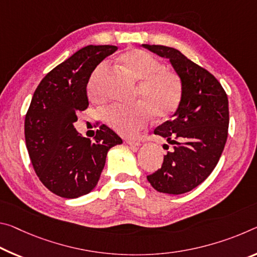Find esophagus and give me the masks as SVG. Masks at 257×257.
Returning <instances> with one entry per match:
<instances>
[{
    "instance_id": "1",
    "label": "esophagus",
    "mask_w": 257,
    "mask_h": 257,
    "mask_svg": "<svg viewBox=\"0 0 257 257\" xmlns=\"http://www.w3.org/2000/svg\"><path fill=\"white\" fill-rule=\"evenodd\" d=\"M125 143L130 146H135V148H138V146H141V142L135 141V140H125Z\"/></svg>"
}]
</instances>
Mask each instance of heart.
<instances>
[{"mask_svg": "<svg viewBox=\"0 0 257 257\" xmlns=\"http://www.w3.org/2000/svg\"><path fill=\"white\" fill-rule=\"evenodd\" d=\"M121 63L140 80L136 96L142 101L129 105H115L105 111L104 117L109 128L123 136H133L152 119L172 114L180 105L183 85L176 73L162 67L159 60L141 49H133L120 56ZM106 66L99 65L88 83V91L93 99L105 97L104 77Z\"/></svg>", "mask_w": 257, "mask_h": 257, "instance_id": "heart-1", "label": "heart"}]
</instances>
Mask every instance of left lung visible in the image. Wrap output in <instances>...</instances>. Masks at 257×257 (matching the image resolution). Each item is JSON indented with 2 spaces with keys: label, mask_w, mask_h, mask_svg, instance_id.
Returning <instances> with one entry per match:
<instances>
[{
  "label": "left lung",
  "mask_w": 257,
  "mask_h": 257,
  "mask_svg": "<svg viewBox=\"0 0 257 257\" xmlns=\"http://www.w3.org/2000/svg\"><path fill=\"white\" fill-rule=\"evenodd\" d=\"M169 59L183 85L182 99L173 117L154 129L174 150L148 181L159 192L182 194L206 180L222 156L229 128V100L213 74L178 51L165 46L142 44Z\"/></svg>",
  "instance_id": "obj_1"
}]
</instances>
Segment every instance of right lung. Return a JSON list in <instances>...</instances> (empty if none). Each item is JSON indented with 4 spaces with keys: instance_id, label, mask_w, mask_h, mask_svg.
Returning a JSON list of instances; mask_svg holds the SVG:
<instances>
[{
    "instance_id": "add662e5",
    "label": "right lung",
    "mask_w": 257,
    "mask_h": 257,
    "mask_svg": "<svg viewBox=\"0 0 257 257\" xmlns=\"http://www.w3.org/2000/svg\"><path fill=\"white\" fill-rule=\"evenodd\" d=\"M115 46H87L43 77L25 116V141L42 184L62 198L74 199L95 189L108 150L122 140L101 124L95 141L76 132L77 114L87 109V84Z\"/></svg>"
}]
</instances>
